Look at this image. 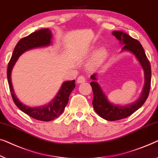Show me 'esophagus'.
<instances>
[{"mask_svg": "<svg viewBox=\"0 0 158 158\" xmlns=\"http://www.w3.org/2000/svg\"><path fill=\"white\" fill-rule=\"evenodd\" d=\"M77 81L78 84H81V83H83V82H85L86 79L83 76H79L78 78H77Z\"/></svg>", "mask_w": 158, "mask_h": 158, "instance_id": "1", "label": "esophagus"}]
</instances>
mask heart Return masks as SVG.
Instances as JSON below:
<instances>
[{"label": "heart", "mask_w": 158, "mask_h": 158, "mask_svg": "<svg viewBox=\"0 0 158 158\" xmlns=\"http://www.w3.org/2000/svg\"><path fill=\"white\" fill-rule=\"evenodd\" d=\"M105 54H106L105 51L104 50L99 51V52L96 54V56H94V59H93L92 61L93 65H97V64L100 63L102 60H103L104 56H105Z\"/></svg>", "instance_id": "b5f03b06"}]
</instances>
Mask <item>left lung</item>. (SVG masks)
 Masks as SVG:
<instances>
[{"mask_svg": "<svg viewBox=\"0 0 158 158\" xmlns=\"http://www.w3.org/2000/svg\"><path fill=\"white\" fill-rule=\"evenodd\" d=\"M112 34L120 41L122 45H123V51H129L136 56L142 67L143 68L145 81L143 93L138 100L135 102L134 104L124 106L114 105L109 102L99 84L94 81L91 82L90 85L92 86L93 94H94L92 102L93 107L95 112L102 118L108 121H115L126 118L140 108L148 99L151 85L150 64L140 43L137 40L133 39L130 35L123 31H113ZM91 79L97 80L96 74L92 75Z\"/></svg>", "mask_w": 158, "mask_h": 158, "instance_id": "8db88e82", "label": "left lung"}]
</instances>
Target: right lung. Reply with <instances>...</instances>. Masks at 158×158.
<instances>
[{
    "mask_svg": "<svg viewBox=\"0 0 158 158\" xmlns=\"http://www.w3.org/2000/svg\"><path fill=\"white\" fill-rule=\"evenodd\" d=\"M52 37V32L48 28H42L32 33L27 36L22 38L14 48L7 69L8 85H9L10 92L11 93L12 99L15 105L22 112L26 113L28 116L31 117L32 118L44 122H48L57 118L64 112L65 106L68 103L69 97L76 86L74 83L75 80L64 82L56 97L47 105L37 106V107H30L22 104L16 98L13 89L10 75H11L13 66L19 57L23 52L34 48L48 46L51 44Z\"/></svg>",
    "mask_w": 158,
    "mask_h": 158,
    "instance_id": "add662e5",
    "label": "right lung"
}]
</instances>
